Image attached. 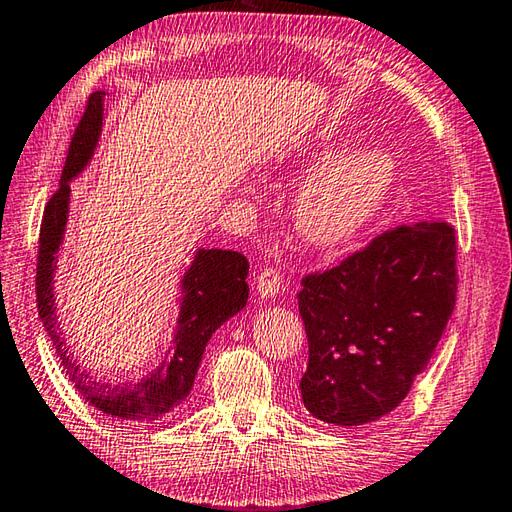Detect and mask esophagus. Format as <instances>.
Returning <instances> with one entry per match:
<instances>
[{"label": "esophagus", "instance_id": "34e87169", "mask_svg": "<svg viewBox=\"0 0 512 512\" xmlns=\"http://www.w3.org/2000/svg\"><path fill=\"white\" fill-rule=\"evenodd\" d=\"M255 290L262 299L275 297L277 292L281 290V273H279V270L273 268V266H266L255 279Z\"/></svg>", "mask_w": 512, "mask_h": 512}]
</instances>
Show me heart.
<instances>
[{"label":"heart","instance_id":"obj_1","mask_svg":"<svg viewBox=\"0 0 512 512\" xmlns=\"http://www.w3.org/2000/svg\"><path fill=\"white\" fill-rule=\"evenodd\" d=\"M345 149L347 140L325 138L299 160L301 169L330 165L301 189L295 206L299 233L317 248H339L361 235L383 211L398 178L391 149L365 145L344 157Z\"/></svg>","mask_w":512,"mask_h":512}]
</instances>
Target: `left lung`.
Returning a JSON list of instances; mask_svg holds the SVG:
<instances>
[{"mask_svg": "<svg viewBox=\"0 0 512 512\" xmlns=\"http://www.w3.org/2000/svg\"><path fill=\"white\" fill-rule=\"evenodd\" d=\"M455 292V231L447 222L391 228L339 266L303 277L306 409L341 427L394 411L436 352Z\"/></svg>", "mask_w": 512, "mask_h": 512, "instance_id": "1", "label": "left lung"}]
</instances>
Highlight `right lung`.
<instances>
[{"label":"right lung","instance_id":"1","mask_svg":"<svg viewBox=\"0 0 512 512\" xmlns=\"http://www.w3.org/2000/svg\"><path fill=\"white\" fill-rule=\"evenodd\" d=\"M103 96L94 92L65 158L59 191L46 204L39 233L37 255V310L63 372L85 400L112 418L158 420L189 396L195 374L213 332L242 310L248 301V259L235 250L200 248L184 273L180 288V314L167 356L154 372L138 383H107L94 380L70 354L57 321L54 306V270L63 244L70 211V180L88 167L99 145L103 127Z\"/></svg>","mask_w":512,"mask_h":512}]
</instances>
